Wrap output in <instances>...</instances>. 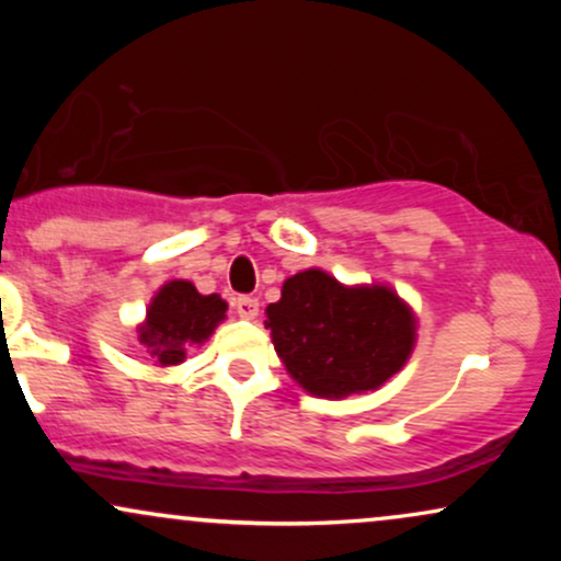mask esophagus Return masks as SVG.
Returning a JSON list of instances; mask_svg holds the SVG:
<instances>
[{"label": "esophagus", "instance_id": "34e87169", "mask_svg": "<svg viewBox=\"0 0 561 561\" xmlns=\"http://www.w3.org/2000/svg\"><path fill=\"white\" fill-rule=\"evenodd\" d=\"M231 306H234V311L240 313L242 319H255V317H259V300L250 298V295H240V298H234V302H231Z\"/></svg>", "mask_w": 561, "mask_h": 561}]
</instances>
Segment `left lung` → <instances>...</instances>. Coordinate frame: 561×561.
<instances>
[{
  "instance_id": "1",
  "label": "left lung",
  "mask_w": 561,
  "mask_h": 561,
  "mask_svg": "<svg viewBox=\"0 0 561 561\" xmlns=\"http://www.w3.org/2000/svg\"><path fill=\"white\" fill-rule=\"evenodd\" d=\"M276 356L289 377L319 398L377 390L401 371L416 340V319L385 285H340L308 268L282 285L266 308Z\"/></svg>"
}]
</instances>
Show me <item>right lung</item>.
<instances>
[{
  "label": "right lung",
  "instance_id": "add662e5",
  "mask_svg": "<svg viewBox=\"0 0 561 561\" xmlns=\"http://www.w3.org/2000/svg\"><path fill=\"white\" fill-rule=\"evenodd\" d=\"M227 319V300L221 295H199L192 282H165L147 308L139 324V343L160 366L184 362L186 347L203 345Z\"/></svg>",
  "mask_w": 561,
  "mask_h": 561
}]
</instances>
